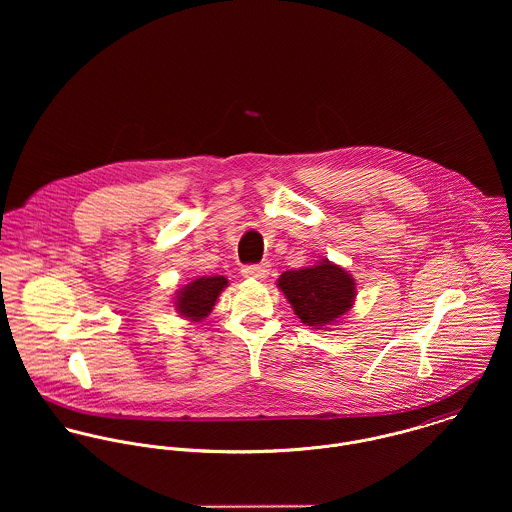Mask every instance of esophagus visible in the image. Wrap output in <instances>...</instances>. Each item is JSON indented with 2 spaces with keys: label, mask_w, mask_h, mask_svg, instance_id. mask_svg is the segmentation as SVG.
<instances>
[{
  "label": "esophagus",
  "mask_w": 512,
  "mask_h": 512,
  "mask_svg": "<svg viewBox=\"0 0 512 512\" xmlns=\"http://www.w3.org/2000/svg\"><path fill=\"white\" fill-rule=\"evenodd\" d=\"M242 274H244V278H250V280H264V278H268V274H270V264L264 262V264L244 266V268H242Z\"/></svg>",
  "instance_id": "obj_1"
}]
</instances>
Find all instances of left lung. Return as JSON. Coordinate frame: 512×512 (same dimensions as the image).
Masks as SVG:
<instances>
[{"label": "left lung", "instance_id": "obj_1", "mask_svg": "<svg viewBox=\"0 0 512 512\" xmlns=\"http://www.w3.org/2000/svg\"><path fill=\"white\" fill-rule=\"evenodd\" d=\"M278 288L292 303L301 323L313 329L327 327L343 317L353 307L357 295L351 274L329 260H321L311 268L284 272Z\"/></svg>", "mask_w": 512, "mask_h": 512}]
</instances>
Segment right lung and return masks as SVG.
Instances as JSON below:
<instances>
[{
  "label": "right lung",
  "mask_w": 512,
  "mask_h": 512,
  "mask_svg": "<svg viewBox=\"0 0 512 512\" xmlns=\"http://www.w3.org/2000/svg\"><path fill=\"white\" fill-rule=\"evenodd\" d=\"M226 286H228V280L224 276L197 278L195 282L187 284L177 292L175 307L183 317L201 321L213 311L217 297Z\"/></svg>",
  "instance_id": "right-lung-1"
}]
</instances>
